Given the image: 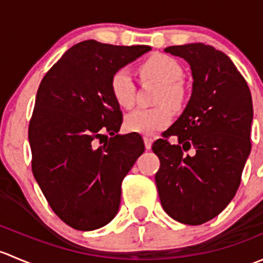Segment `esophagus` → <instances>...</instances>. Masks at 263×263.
<instances>
[{"mask_svg":"<svg viewBox=\"0 0 263 263\" xmlns=\"http://www.w3.org/2000/svg\"><path fill=\"white\" fill-rule=\"evenodd\" d=\"M144 142H145V147H146L147 150H150L151 146H153V139H151L150 136H145Z\"/></svg>","mask_w":263,"mask_h":263,"instance_id":"esophagus-1","label":"esophagus"}]
</instances>
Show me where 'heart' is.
Segmentation results:
<instances>
[{"mask_svg": "<svg viewBox=\"0 0 263 263\" xmlns=\"http://www.w3.org/2000/svg\"><path fill=\"white\" fill-rule=\"evenodd\" d=\"M140 75L144 79H153L163 84L159 103H168L173 108H181L184 103L185 92L181 81L183 68L176 58L166 54H153L146 58L139 67ZM110 92L121 107L129 108L135 102V82L131 72L119 68L110 78ZM173 118L168 105L155 108H137L126 117L127 129L139 134L151 135L165 128Z\"/></svg>", "mask_w": 263, "mask_h": 263, "instance_id": "b5f03b06", "label": "heart"}]
</instances>
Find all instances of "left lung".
<instances>
[{
    "label": "left lung",
    "instance_id": "1",
    "mask_svg": "<svg viewBox=\"0 0 263 263\" xmlns=\"http://www.w3.org/2000/svg\"><path fill=\"white\" fill-rule=\"evenodd\" d=\"M190 65L192 94L183 113L156 140L155 176L165 213L182 224L200 225L217 216L237 193L251 153L253 107L249 87L225 53L203 43L164 49ZM177 136L179 144L166 137ZM195 148L193 156L184 153Z\"/></svg>",
    "mask_w": 263,
    "mask_h": 263
}]
</instances>
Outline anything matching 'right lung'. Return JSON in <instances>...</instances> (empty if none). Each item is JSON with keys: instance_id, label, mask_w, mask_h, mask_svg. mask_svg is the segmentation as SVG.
I'll return each mask as SVG.
<instances>
[{"instance_id": "add662e5", "label": "right lung", "mask_w": 263, "mask_h": 263, "mask_svg": "<svg viewBox=\"0 0 263 263\" xmlns=\"http://www.w3.org/2000/svg\"><path fill=\"white\" fill-rule=\"evenodd\" d=\"M148 50L84 41L39 85L29 124L31 168L52 210L73 229L89 232L112 221L122 181L145 151L139 134L118 135L122 112L109 84L117 70ZM105 132L112 137L97 148Z\"/></svg>"}]
</instances>
